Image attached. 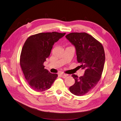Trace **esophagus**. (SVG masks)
I'll return each mask as SVG.
<instances>
[{
    "mask_svg": "<svg viewBox=\"0 0 121 121\" xmlns=\"http://www.w3.org/2000/svg\"><path fill=\"white\" fill-rule=\"evenodd\" d=\"M60 76H61L62 78H65L67 77V75H66V74H64V73H61V74H60Z\"/></svg>",
    "mask_w": 121,
    "mask_h": 121,
    "instance_id": "1",
    "label": "esophagus"
}]
</instances>
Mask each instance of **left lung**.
<instances>
[{
	"instance_id": "obj_1",
	"label": "left lung",
	"mask_w": 121,
	"mask_h": 121,
	"mask_svg": "<svg viewBox=\"0 0 121 121\" xmlns=\"http://www.w3.org/2000/svg\"><path fill=\"white\" fill-rule=\"evenodd\" d=\"M74 46L77 60L84 74L79 77L72 74L75 83L69 87L73 95L82 96L94 88L100 80L104 69L105 54L102 44L86 33H71L66 36Z\"/></svg>"
}]
</instances>
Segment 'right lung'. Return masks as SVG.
<instances>
[{
	"label": "right lung",
	"mask_w": 121,
	"mask_h": 121,
	"mask_svg": "<svg viewBox=\"0 0 121 121\" xmlns=\"http://www.w3.org/2000/svg\"><path fill=\"white\" fill-rule=\"evenodd\" d=\"M66 33H41L26 41L22 50L20 65L26 80L33 90L42 92L49 89L58 76L44 68L53 46Z\"/></svg>",
	"instance_id": "right-lung-1"
}]
</instances>
